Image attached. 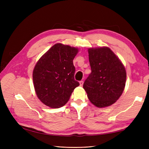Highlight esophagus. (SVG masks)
<instances>
[{
    "instance_id": "1",
    "label": "esophagus",
    "mask_w": 149,
    "mask_h": 149,
    "mask_svg": "<svg viewBox=\"0 0 149 149\" xmlns=\"http://www.w3.org/2000/svg\"><path fill=\"white\" fill-rule=\"evenodd\" d=\"M79 85H80V86H82L83 85V81H80Z\"/></svg>"
}]
</instances>
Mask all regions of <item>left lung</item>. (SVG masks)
Returning <instances> with one entry per match:
<instances>
[{
  "label": "left lung",
  "mask_w": 149,
  "mask_h": 149,
  "mask_svg": "<svg viewBox=\"0 0 149 149\" xmlns=\"http://www.w3.org/2000/svg\"><path fill=\"white\" fill-rule=\"evenodd\" d=\"M91 73L83 88L90 101L98 107L111 106L123 93L126 72L119 58L107 47L88 49Z\"/></svg>",
  "instance_id": "8db88e82"
}]
</instances>
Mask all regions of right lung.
<instances>
[{
    "label": "right lung",
    "mask_w": 149,
    "mask_h": 149,
    "mask_svg": "<svg viewBox=\"0 0 149 149\" xmlns=\"http://www.w3.org/2000/svg\"><path fill=\"white\" fill-rule=\"evenodd\" d=\"M77 48L57 43L40 58L33 72L35 92L39 100L52 108H59L69 100L79 85L74 79L73 60Z\"/></svg>",
    "instance_id": "right-lung-1"
}]
</instances>
